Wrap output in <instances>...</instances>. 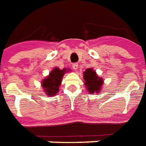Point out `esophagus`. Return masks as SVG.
<instances>
[{"instance_id":"34e87169","label":"esophagus","mask_w":146,"mask_h":146,"mask_svg":"<svg viewBox=\"0 0 146 146\" xmlns=\"http://www.w3.org/2000/svg\"><path fill=\"white\" fill-rule=\"evenodd\" d=\"M72 67H73V70L76 71V70H77V69H78V65L76 63H73V65H72Z\"/></svg>"}]
</instances>
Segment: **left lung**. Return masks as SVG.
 Wrapping results in <instances>:
<instances>
[{
  "mask_svg": "<svg viewBox=\"0 0 146 146\" xmlns=\"http://www.w3.org/2000/svg\"><path fill=\"white\" fill-rule=\"evenodd\" d=\"M84 84L90 94H98L101 91V87L103 84V80L97 76L96 72L92 69H87L84 72Z\"/></svg>",
  "mask_w": 146,
  "mask_h": 146,
  "instance_id": "1",
  "label": "left lung"
}]
</instances>
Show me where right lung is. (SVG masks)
Listing matches in <instances>:
<instances>
[{
	"mask_svg": "<svg viewBox=\"0 0 146 146\" xmlns=\"http://www.w3.org/2000/svg\"><path fill=\"white\" fill-rule=\"evenodd\" d=\"M68 70L66 68L60 70L58 67H55L54 70H51L49 75L42 80V88L46 92V95L54 96L57 94L59 91L62 78L63 77L65 73L68 72Z\"/></svg>",
	"mask_w": 146,
	"mask_h": 146,
	"instance_id": "1",
	"label": "right lung"
}]
</instances>
